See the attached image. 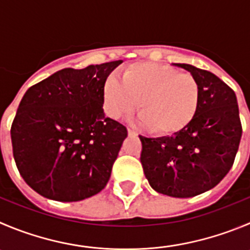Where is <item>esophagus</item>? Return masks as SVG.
<instances>
[{
    "label": "esophagus",
    "instance_id": "esophagus-1",
    "mask_svg": "<svg viewBox=\"0 0 250 250\" xmlns=\"http://www.w3.org/2000/svg\"><path fill=\"white\" fill-rule=\"evenodd\" d=\"M128 136L136 137V136H138V133H137L134 129H130V128H128Z\"/></svg>",
    "mask_w": 250,
    "mask_h": 250
}]
</instances>
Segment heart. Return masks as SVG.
Instances as JSON below:
<instances>
[{
	"label": "heart",
	"mask_w": 250,
	"mask_h": 250,
	"mask_svg": "<svg viewBox=\"0 0 250 250\" xmlns=\"http://www.w3.org/2000/svg\"><path fill=\"white\" fill-rule=\"evenodd\" d=\"M199 100V83L191 74L155 62H136L123 72L122 81L111 75L104 86V109L109 117L120 120L132 113L139 101V121L160 136L186 127Z\"/></svg>",
	"instance_id": "heart-1"
}]
</instances>
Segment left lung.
Wrapping results in <instances>:
<instances>
[{"mask_svg": "<svg viewBox=\"0 0 250 250\" xmlns=\"http://www.w3.org/2000/svg\"><path fill=\"white\" fill-rule=\"evenodd\" d=\"M174 65L196 79L199 106L190 123L171 137L139 136L141 162L154 190L185 199L214 188L227 175L241 142L242 123L237 97L227 83L207 70Z\"/></svg>", "mask_w": 250, "mask_h": 250, "instance_id": "1", "label": "left lung"}]
</instances>
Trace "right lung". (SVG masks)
Masks as SVG:
<instances>
[{
    "mask_svg": "<svg viewBox=\"0 0 250 250\" xmlns=\"http://www.w3.org/2000/svg\"><path fill=\"white\" fill-rule=\"evenodd\" d=\"M121 62L66 67L24 93L11 127L13 158L39 195L81 201L106 186L128 134L102 108L104 83Z\"/></svg>",
    "mask_w": 250,
    "mask_h": 250,
    "instance_id": "obj_1",
    "label": "right lung"
}]
</instances>
